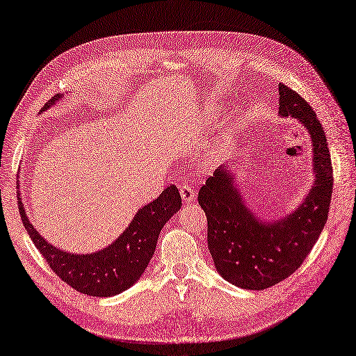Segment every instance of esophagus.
Instances as JSON below:
<instances>
[{
	"label": "esophagus",
	"mask_w": 356,
	"mask_h": 356,
	"mask_svg": "<svg viewBox=\"0 0 356 356\" xmlns=\"http://www.w3.org/2000/svg\"><path fill=\"white\" fill-rule=\"evenodd\" d=\"M179 195L183 197L184 202H192L195 199V192L190 184H181L179 186Z\"/></svg>",
	"instance_id": "obj_1"
}]
</instances>
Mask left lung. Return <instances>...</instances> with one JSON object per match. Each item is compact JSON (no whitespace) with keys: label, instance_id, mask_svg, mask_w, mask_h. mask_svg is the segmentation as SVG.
I'll return each instance as SVG.
<instances>
[{"label":"left lung","instance_id":"left-lung-1","mask_svg":"<svg viewBox=\"0 0 356 356\" xmlns=\"http://www.w3.org/2000/svg\"><path fill=\"white\" fill-rule=\"evenodd\" d=\"M280 115L298 118L314 148L316 183L296 211L281 220L259 222L225 168L216 170L197 195L207 216L208 249L216 268L225 280L248 290L268 289L298 270L322 232L331 205L334 170L316 111L298 92L280 83Z\"/></svg>","mask_w":356,"mask_h":356}]
</instances>
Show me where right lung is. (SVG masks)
Instances as JSON below:
<instances>
[{
    "label": "right lung",
    "instance_id": "1",
    "mask_svg": "<svg viewBox=\"0 0 356 356\" xmlns=\"http://www.w3.org/2000/svg\"><path fill=\"white\" fill-rule=\"evenodd\" d=\"M56 99H58V95L51 98L43 106V110ZM179 208L181 195L172 184L163 190L155 201L138 210L133 222L115 243L90 255L66 254L48 245V241L33 228L21 202L19 214L34 246L60 280L89 296L108 298L122 293L140 278L152 258L161 228Z\"/></svg>",
    "mask_w": 356,
    "mask_h": 356
}]
</instances>
